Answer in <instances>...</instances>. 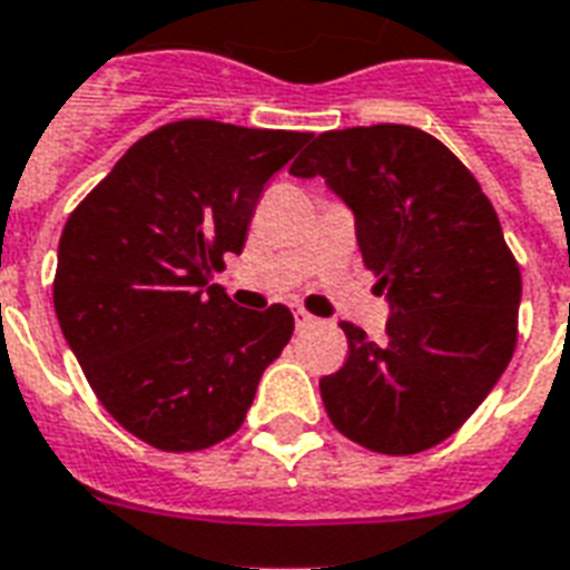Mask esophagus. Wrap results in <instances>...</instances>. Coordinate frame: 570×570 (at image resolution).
<instances>
[{"label":"esophagus","mask_w":570,"mask_h":570,"mask_svg":"<svg viewBox=\"0 0 570 570\" xmlns=\"http://www.w3.org/2000/svg\"><path fill=\"white\" fill-rule=\"evenodd\" d=\"M294 324H297V331H306L315 324V315H309L306 309H294Z\"/></svg>","instance_id":"esophagus-1"}]
</instances>
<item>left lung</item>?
<instances>
[{
  "instance_id": "obj_1",
  "label": "left lung",
  "mask_w": 570,
  "mask_h": 570,
  "mask_svg": "<svg viewBox=\"0 0 570 570\" xmlns=\"http://www.w3.org/2000/svg\"><path fill=\"white\" fill-rule=\"evenodd\" d=\"M354 209L387 291V340L342 321L348 357L321 379L333 426L366 451H430L487 400L517 348L520 264L493 204L442 140L414 126L324 131L294 165Z\"/></svg>"
}]
</instances>
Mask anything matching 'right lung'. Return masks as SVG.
<instances>
[{
    "label": "right lung",
    "instance_id": "obj_1",
    "mask_svg": "<svg viewBox=\"0 0 570 570\" xmlns=\"http://www.w3.org/2000/svg\"><path fill=\"white\" fill-rule=\"evenodd\" d=\"M309 131L179 119L149 131L68 216L53 306L107 414L149 448L204 451L243 426L294 333L209 276L239 255L267 179Z\"/></svg>",
    "mask_w": 570,
    "mask_h": 570
}]
</instances>
